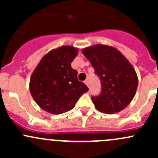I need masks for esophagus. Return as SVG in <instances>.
<instances>
[{
    "label": "esophagus",
    "instance_id": "34e87169",
    "mask_svg": "<svg viewBox=\"0 0 158 158\" xmlns=\"http://www.w3.org/2000/svg\"><path fill=\"white\" fill-rule=\"evenodd\" d=\"M84 83H85V85H86L87 86L89 87V81H88V80H85V81H84Z\"/></svg>",
    "mask_w": 158,
    "mask_h": 158
}]
</instances>
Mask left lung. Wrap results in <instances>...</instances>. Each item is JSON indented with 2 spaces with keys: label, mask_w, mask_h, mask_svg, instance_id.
Masks as SVG:
<instances>
[{
  "label": "left lung",
  "mask_w": 158,
  "mask_h": 158,
  "mask_svg": "<svg viewBox=\"0 0 158 158\" xmlns=\"http://www.w3.org/2000/svg\"><path fill=\"white\" fill-rule=\"evenodd\" d=\"M101 80L102 92L92 97L98 111L113 114L122 111L136 93L138 79L135 68L119 50L96 44L82 49Z\"/></svg>",
  "instance_id": "obj_1"
}]
</instances>
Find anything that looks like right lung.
I'll return each mask as SVG.
<instances>
[{"label": "right lung", "mask_w": 158, "mask_h": 158, "mask_svg": "<svg viewBox=\"0 0 158 158\" xmlns=\"http://www.w3.org/2000/svg\"><path fill=\"white\" fill-rule=\"evenodd\" d=\"M79 49L63 46L47 52L33 70L30 81V92L43 110L54 114L73 109L88 87L78 80L77 71L71 63Z\"/></svg>", "instance_id": "obj_1"}]
</instances>
